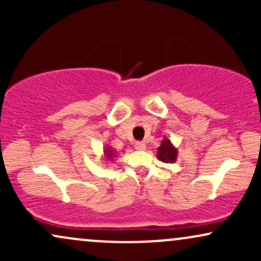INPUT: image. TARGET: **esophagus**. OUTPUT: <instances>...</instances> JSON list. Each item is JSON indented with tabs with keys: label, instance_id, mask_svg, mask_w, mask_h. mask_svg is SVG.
I'll use <instances>...</instances> for the list:
<instances>
[{
	"label": "esophagus",
	"instance_id": "1",
	"mask_svg": "<svg viewBox=\"0 0 261 261\" xmlns=\"http://www.w3.org/2000/svg\"><path fill=\"white\" fill-rule=\"evenodd\" d=\"M135 148H136L137 151H145L146 143L142 142V141H140V142H136V143H135Z\"/></svg>",
	"mask_w": 261,
	"mask_h": 261
}]
</instances>
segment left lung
<instances>
[{
	"label": "left lung",
	"mask_w": 261,
	"mask_h": 261,
	"mask_svg": "<svg viewBox=\"0 0 261 261\" xmlns=\"http://www.w3.org/2000/svg\"><path fill=\"white\" fill-rule=\"evenodd\" d=\"M157 158L163 163H175L178 160V148L170 142L169 139L164 137L161 146L157 148Z\"/></svg>",
	"instance_id": "obj_1"
}]
</instances>
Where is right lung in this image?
I'll return each mask as SVG.
<instances>
[{"instance_id":"1","label":"right lung","mask_w":261,"mask_h":261,"mask_svg":"<svg viewBox=\"0 0 261 261\" xmlns=\"http://www.w3.org/2000/svg\"><path fill=\"white\" fill-rule=\"evenodd\" d=\"M103 153H104L103 160H106L107 162H112L114 158L116 157V152L114 151L110 146H106V147L103 148Z\"/></svg>"}]
</instances>
